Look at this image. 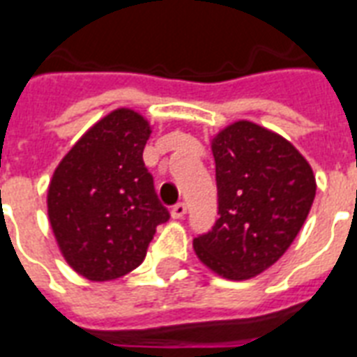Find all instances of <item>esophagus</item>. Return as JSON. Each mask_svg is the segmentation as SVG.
Instances as JSON below:
<instances>
[{"instance_id": "34e87169", "label": "esophagus", "mask_w": 357, "mask_h": 357, "mask_svg": "<svg viewBox=\"0 0 357 357\" xmlns=\"http://www.w3.org/2000/svg\"><path fill=\"white\" fill-rule=\"evenodd\" d=\"M170 213H172L174 219H183L185 215H187V206H185L183 202L176 204V206H174L172 211H170Z\"/></svg>"}]
</instances>
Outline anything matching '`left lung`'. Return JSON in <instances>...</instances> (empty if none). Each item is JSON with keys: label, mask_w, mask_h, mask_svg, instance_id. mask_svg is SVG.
Instances as JSON below:
<instances>
[{"label": "left lung", "mask_w": 357, "mask_h": 357, "mask_svg": "<svg viewBox=\"0 0 357 357\" xmlns=\"http://www.w3.org/2000/svg\"><path fill=\"white\" fill-rule=\"evenodd\" d=\"M211 151L219 219L192 247L213 273L245 281L292 245L311 211L317 179L287 138L245 119L215 135Z\"/></svg>", "instance_id": "left-lung-1"}]
</instances>
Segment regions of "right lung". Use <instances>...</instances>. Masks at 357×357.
<instances>
[{
    "label": "right lung",
    "mask_w": 357,
    "mask_h": 357,
    "mask_svg": "<svg viewBox=\"0 0 357 357\" xmlns=\"http://www.w3.org/2000/svg\"><path fill=\"white\" fill-rule=\"evenodd\" d=\"M148 119L118 108L65 155L48 185V219L59 251L89 281H112L138 268L155 228L170 219L142 153Z\"/></svg>",
    "instance_id": "obj_1"
}]
</instances>
